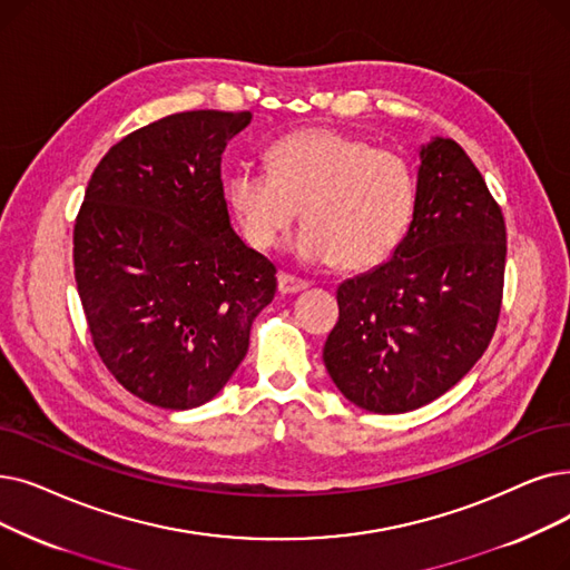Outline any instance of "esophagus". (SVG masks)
Listing matches in <instances>:
<instances>
[{"label": "esophagus", "mask_w": 570, "mask_h": 570, "mask_svg": "<svg viewBox=\"0 0 570 570\" xmlns=\"http://www.w3.org/2000/svg\"><path fill=\"white\" fill-rule=\"evenodd\" d=\"M277 284H279V293H282V295L301 293V291H305V288L309 286L305 279H298V277H293V275H286V272H279Z\"/></svg>", "instance_id": "34e87169"}]
</instances>
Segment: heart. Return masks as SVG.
Masks as SVG:
<instances>
[{"instance_id": "b5f03b06", "label": "heart", "mask_w": 570, "mask_h": 570, "mask_svg": "<svg viewBox=\"0 0 570 570\" xmlns=\"http://www.w3.org/2000/svg\"><path fill=\"white\" fill-rule=\"evenodd\" d=\"M267 169L237 167L226 186L237 226L254 249H272L298 218L291 254L342 269L382 265L401 244L414 212L410 165L386 148L326 128L272 144Z\"/></svg>"}]
</instances>
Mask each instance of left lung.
Listing matches in <instances>:
<instances>
[{"label": "left lung", "instance_id": "1", "mask_svg": "<svg viewBox=\"0 0 570 570\" xmlns=\"http://www.w3.org/2000/svg\"><path fill=\"white\" fill-rule=\"evenodd\" d=\"M410 228L391 258L337 286L324 346L346 401L401 414L450 391L491 342L503 298L505 220L454 139L419 151Z\"/></svg>", "mask_w": 570, "mask_h": 570}]
</instances>
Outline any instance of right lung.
I'll return each instance as SVG.
<instances>
[{"label":"right lung","instance_id":"1","mask_svg":"<svg viewBox=\"0 0 570 570\" xmlns=\"http://www.w3.org/2000/svg\"><path fill=\"white\" fill-rule=\"evenodd\" d=\"M249 111H184L122 137L73 224V275L97 354L137 399L205 405L249 350L277 267L230 226L220 156Z\"/></svg>","mask_w":570,"mask_h":570}]
</instances>
